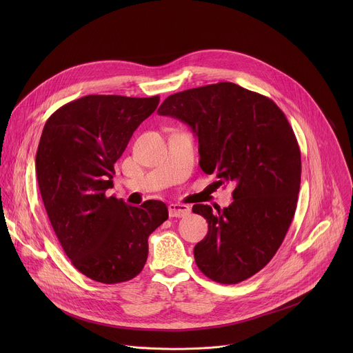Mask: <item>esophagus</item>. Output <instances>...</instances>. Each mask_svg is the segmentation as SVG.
I'll return each instance as SVG.
<instances>
[{
	"mask_svg": "<svg viewBox=\"0 0 353 353\" xmlns=\"http://www.w3.org/2000/svg\"><path fill=\"white\" fill-rule=\"evenodd\" d=\"M168 208L170 218H181L190 214V207L185 204H170Z\"/></svg>",
	"mask_w": 353,
	"mask_h": 353,
	"instance_id": "1",
	"label": "esophagus"
}]
</instances>
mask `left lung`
I'll list each match as a JSON object with an SVG mask.
<instances>
[{
	"label": "left lung",
	"mask_w": 353,
	"mask_h": 353,
	"mask_svg": "<svg viewBox=\"0 0 353 353\" xmlns=\"http://www.w3.org/2000/svg\"><path fill=\"white\" fill-rule=\"evenodd\" d=\"M158 113L190 125L203 172L236 185L228 208L192 207L208 222L194 247L198 268L226 285L253 276L275 256L297 205L301 161L288 119L270 97L232 82L170 94Z\"/></svg>",
	"instance_id": "1"
}]
</instances>
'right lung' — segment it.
<instances>
[{
    "mask_svg": "<svg viewBox=\"0 0 353 353\" xmlns=\"http://www.w3.org/2000/svg\"><path fill=\"white\" fill-rule=\"evenodd\" d=\"M159 96L89 94L60 108L44 124L36 176L44 208L72 265L102 283L135 278L148 259V237L168 218L162 201L139 207L108 196L114 163Z\"/></svg>",
    "mask_w": 353,
    "mask_h": 353,
    "instance_id": "obj_1",
    "label": "right lung"
}]
</instances>
